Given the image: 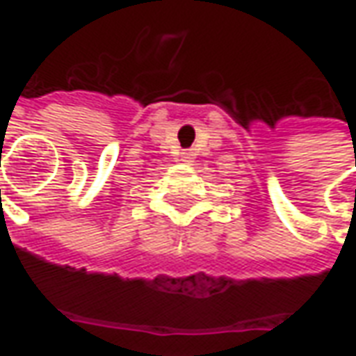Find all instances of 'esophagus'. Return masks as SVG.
Instances as JSON below:
<instances>
[{"instance_id": "1", "label": "esophagus", "mask_w": 356, "mask_h": 356, "mask_svg": "<svg viewBox=\"0 0 356 356\" xmlns=\"http://www.w3.org/2000/svg\"><path fill=\"white\" fill-rule=\"evenodd\" d=\"M194 150H183L181 152V162H185V163H191L194 160Z\"/></svg>"}]
</instances>
